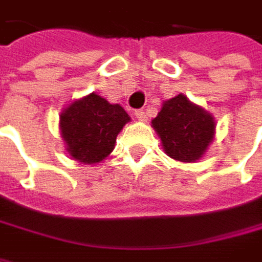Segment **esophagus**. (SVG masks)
Returning <instances> with one entry per match:
<instances>
[{
	"mask_svg": "<svg viewBox=\"0 0 262 262\" xmlns=\"http://www.w3.org/2000/svg\"><path fill=\"white\" fill-rule=\"evenodd\" d=\"M135 117H136L139 121H147V114H145L142 109H138V111H135Z\"/></svg>",
	"mask_w": 262,
	"mask_h": 262,
	"instance_id": "34e87169",
	"label": "esophagus"
}]
</instances>
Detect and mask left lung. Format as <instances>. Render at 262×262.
Returning a JSON list of instances; mask_svg holds the SVG:
<instances>
[{
	"mask_svg": "<svg viewBox=\"0 0 262 262\" xmlns=\"http://www.w3.org/2000/svg\"><path fill=\"white\" fill-rule=\"evenodd\" d=\"M151 124L166 155L181 162L198 160L214 135L213 117L183 94L166 100Z\"/></svg>",
	"mask_w": 262,
	"mask_h": 262,
	"instance_id": "8db88e82",
	"label": "left lung"
}]
</instances>
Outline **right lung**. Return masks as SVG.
<instances>
[{
	"mask_svg": "<svg viewBox=\"0 0 262 262\" xmlns=\"http://www.w3.org/2000/svg\"><path fill=\"white\" fill-rule=\"evenodd\" d=\"M129 121L120 105L91 93L61 114L60 126L70 156L82 163H97L114 150L117 135Z\"/></svg>",
	"mask_w": 262,
	"mask_h": 262,
	"instance_id": "obj_1",
	"label": "right lung"
}]
</instances>
